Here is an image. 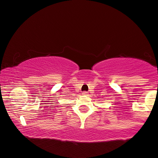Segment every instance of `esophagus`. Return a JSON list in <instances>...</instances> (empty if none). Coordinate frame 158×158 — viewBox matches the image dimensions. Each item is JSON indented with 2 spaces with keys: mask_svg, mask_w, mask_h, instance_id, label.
I'll list each match as a JSON object with an SVG mask.
<instances>
[{
  "mask_svg": "<svg viewBox=\"0 0 158 158\" xmlns=\"http://www.w3.org/2000/svg\"><path fill=\"white\" fill-rule=\"evenodd\" d=\"M83 94V95H84V96H85V95H87V94H88V93H87V92H83V94Z\"/></svg>",
  "mask_w": 158,
  "mask_h": 158,
  "instance_id": "1",
  "label": "esophagus"
}]
</instances>
